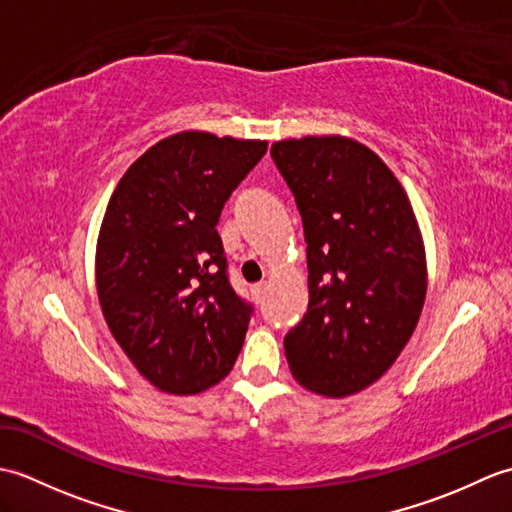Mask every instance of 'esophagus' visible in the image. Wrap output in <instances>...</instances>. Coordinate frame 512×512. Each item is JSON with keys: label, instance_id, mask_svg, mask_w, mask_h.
Listing matches in <instances>:
<instances>
[{"label": "esophagus", "instance_id": "1", "mask_svg": "<svg viewBox=\"0 0 512 512\" xmlns=\"http://www.w3.org/2000/svg\"><path fill=\"white\" fill-rule=\"evenodd\" d=\"M266 290H268V284L266 281H259V284H255L253 288H250V292H253V299L259 303V301H264V297H266Z\"/></svg>", "mask_w": 512, "mask_h": 512}]
</instances>
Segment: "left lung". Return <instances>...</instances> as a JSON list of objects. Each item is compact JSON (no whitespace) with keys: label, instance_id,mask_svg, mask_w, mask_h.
I'll use <instances>...</instances> for the list:
<instances>
[{"label":"left lung","instance_id":"1","mask_svg":"<svg viewBox=\"0 0 512 512\" xmlns=\"http://www.w3.org/2000/svg\"><path fill=\"white\" fill-rule=\"evenodd\" d=\"M295 195L308 253V312L284 339L301 387L345 398L394 365L427 297V255L405 189L347 136L270 147Z\"/></svg>","mask_w":512,"mask_h":512}]
</instances>
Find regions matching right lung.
Returning a JSON list of instances; mask_svg holds the SVG:
<instances>
[{"label": "right lung", "mask_w": 512, "mask_h": 512, "mask_svg": "<svg viewBox=\"0 0 512 512\" xmlns=\"http://www.w3.org/2000/svg\"><path fill=\"white\" fill-rule=\"evenodd\" d=\"M266 140L180 132L149 147L107 204L96 292L116 343L165 394L193 396L231 372L253 308L228 284L217 220Z\"/></svg>", "instance_id": "obj_1"}]
</instances>
